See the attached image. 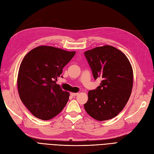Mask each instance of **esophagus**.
<instances>
[{
	"label": "esophagus",
	"mask_w": 154,
	"mask_h": 154,
	"mask_svg": "<svg viewBox=\"0 0 154 154\" xmlns=\"http://www.w3.org/2000/svg\"><path fill=\"white\" fill-rule=\"evenodd\" d=\"M70 94L71 95L72 97H75V96H77V95L78 94V93H70Z\"/></svg>",
	"instance_id": "1"
}]
</instances>
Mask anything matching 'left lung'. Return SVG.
Here are the masks:
<instances>
[{
	"label": "left lung",
	"mask_w": 154,
	"mask_h": 154,
	"mask_svg": "<svg viewBox=\"0 0 154 154\" xmlns=\"http://www.w3.org/2000/svg\"><path fill=\"white\" fill-rule=\"evenodd\" d=\"M84 54L94 80H102L96 89L89 91L85 109L99 121L113 119L124 109L131 93L134 73L130 62L122 52L110 45Z\"/></svg>",
	"instance_id": "left-lung-1"
}]
</instances>
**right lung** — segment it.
Listing matches in <instances>:
<instances>
[{
    "label": "right lung",
    "mask_w": 154,
    "mask_h": 154,
    "mask_svg": "<svg viewBox=\"0 0 154 154\" xmlns=\"http://www.w3.org/2000/svg\"><path fill=\"white\" fill-rule=\"evenodd\" d=\"M75 54L54 47L39 46L23 58L17 77L18 93L35 117L51 119L67 104L69 93L62 90L56 81Z\"/></svg>",
    "instance_id": "add662e5"
}]
</instances>
